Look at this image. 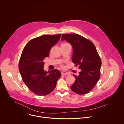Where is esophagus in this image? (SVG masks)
<instances>
[{
  "label": "esophagus",
  "mask_w": 124,
  "mask_h": 124,
  "mask_svg": "<svg viewBox=\"0 0 124 124\" xmlns=\"http://www.w3.org/2000/svg\"><path fill=\"white\" fill-rule=\"evenodd\" d=\"M69 74H70L68 72H66V71L62 72V75H68Z\"/></svg>",
  "instance_id": "1"
}]
</instances>
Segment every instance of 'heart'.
<instances>
[{"label":"heart","mask_w":124,"mask_h":124,"mask_svg":"<svg viewBox=\"0 0 124 124\" xmlns=\"http://www.w3.org/2000/svg\"><path fill=\"white\" fill-rule=\"evenodd\" d=\"M61 67H62V68H63V67H64V65L62 64V65H61Z\"/></svg>","instance_id":"obj_1"}]
</instances>
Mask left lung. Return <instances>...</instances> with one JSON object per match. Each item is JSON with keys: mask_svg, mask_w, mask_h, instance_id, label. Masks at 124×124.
Listing matches in <instances>:
<instances>
[{"mask_svg": "<svg viewBox=\"0 0 124 124\" xmlns=\"http://www.w3.org/2000/svg\"><path fill=\"white\" fill-rule=\"evenodd\" d=\"M62 40L71 43L73 50L72 61L80 69L78 76L73 74L76 80L71 90L79 94L88 93L100 77L102 62L95 46L88 39L74 33L63 34Z\"/></svg>", "mask_w": 124, "mask_h": 124, "instance_id": "1", "label": "left lung"}]
</instances>
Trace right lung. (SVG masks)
I'll list each match as a JSON object with an SVG mask.
<instances>
[{
	"label": "right lung",
	"mask_w": 124,
	"mask_h": 124,
	"mask_svg": "<svg viewBox=\"0 0 124 124\" xmlns=\"http://www.w3.org/2000/svg\"><path fill=\"white\" fill-rule=\"evenodd\" d=\"M61 36L47 35L34 38L27 43L21 53L18 69L22 79L28 88L38 95H46L53 92L61 77V72L57 69L49 73L43 69L44 59L49 56Z\"/></svg>",
	"instance_id": "obj_1"
}]
</instances>
